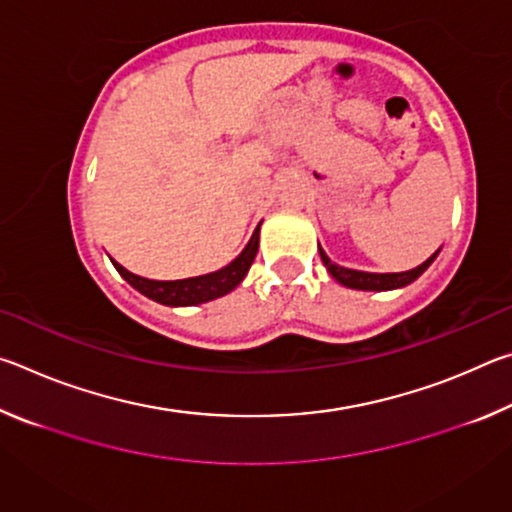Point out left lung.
<instances>
[{
    "label": "left lung",
    "instance_id": "8db88e82",
    "mask_svg": "<svg viewBox=\"0 0 512 512\" xmlns=\"http://www.w3.org/2000/svg\"><path fill=\"white\" fill-rule=\"evenodd\" d=\"M318 250H320V259H323V264L327 266V271L332 273V277H336L343 287L359 289V291H388V289L406 287V284L418 280V277L427 271L433 259H436L440 253V250H436V253H433L427 262L411 268V271H404V273H363V271H352V268H343L339 264H334L332 259L325 255L323 248L318 246Z\"/></svg>",
    "mask_w": 512,
    "mask_h": 512
}]
</instances>
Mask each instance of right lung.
I'll return each mask as SVG.
<instances>
[{"label": "right lung", "instance_id": "add662e5", "mask_svg": "<svg viewBox=\"0 0 512 512\" xmlns=\"http://www.w3.org/2000/svg\"><path fill=\"white\" fill-rule=\"evenodd\" d=\"M257 248H259V225L255 235L250 237L248 246L244 248V253H241L235 262H230L228 266L216 273H207L201 277H187V280H173V282H160V280H149V277H140L131 271H126V268L117 264L115 259H112V264H115L119 275L124 277L131 287L144 293L146 298L162 302V305H169V307H187V305H201V302L221 298L225 293L235 289L237 284L246 277L250 264H253Z\"/></svg>", "mask_w": 512, "mask_h": 512}]
</instances>
